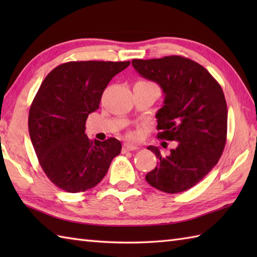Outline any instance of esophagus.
I'll return each instance as SVG.
<instances>
[{"mask_svg":"<svg viewBox=\"0 0 257 257\" xmlns=\"http://www.w3.org/2000/svg\"><path fill=\"white\" fill-rule=\"evenodd\" d=\"M139 147L136 146V145H133V144H124L123 147H122V150L125 152V151H134V150H138Z\"/></svg>","mask_w":257,"mask_h":257,"instance_id":"esophagus-1","label":"esophagus"}]
</instances>
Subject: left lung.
<instances>
[{
  "mask_svg": "<svg viewBox=\"0 0 257 257\" xmlns=\"http://www.w3.org/2000/svg\"><path fill=\"white\" fill-rule=\"evenodd\" d=\"M143 77L159 84L165 94L157 112V137L177 141L163 157L157 147L148 149L159 159L147 173L151 187L166 193H180L200 182L224 150L227 107L220 84L200 64L182 56L133 59Z\"/></svg>",
  "mask_w": 257,
  "mask_h": 257,
  "instance_id": "8db88e82",
  "label": "left lung"
}]
</instances>
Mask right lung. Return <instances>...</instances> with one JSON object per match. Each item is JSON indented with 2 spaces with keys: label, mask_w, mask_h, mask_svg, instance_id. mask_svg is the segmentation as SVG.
Segmentation results:
<instances>
[{
  "label": "right lung",
  "mask_w": 257,
  "mask_h": 257,
  "mask_svg": "<svg viewBox=\"0 0 257 257\" xmlns=\"http://www.w3.org/2000/svg\"><path fill=\"white\" fill-rule=\"evenodd\" d=\"M130 62H68L48 74L33 100L29 132L38 162L66 192L96 187L121 151L116 138L89 140L86 120L99 108L103 90Z\"/></svg>",
  "instance_id": "right-lung-1"
}]
</instances>
